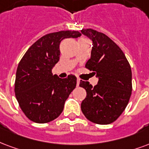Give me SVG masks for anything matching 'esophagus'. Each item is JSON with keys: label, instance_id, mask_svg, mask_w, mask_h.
Wrapping results in <instances>:
<instances>
[{"label": "esophagus", "instance_id": "esophagus-1", "mask_svg": "<svg viewBox=\"0 0 149 149\" xmlns=\"http://www.w3.org/2000/svg\"><path fill=\"white\" fill-rule=\"evenodd\" d=\"M80 79H79V78H77V87H79V84H80Z\"/></svg>", "mask_w": 149, "mask_h": 149}]
</instances>
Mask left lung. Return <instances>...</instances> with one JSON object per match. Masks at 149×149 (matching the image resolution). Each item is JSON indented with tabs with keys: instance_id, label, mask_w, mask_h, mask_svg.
<instances>
[{
	"instance_id": "1",
	"label": "left lung",
	"mask_w": 149,
	"mask_h": 149,
	"mask_svg": "<svg viewBox=\"0 0 149 149\" xmlns=\"http://www.w3.org/2000/svg\"><path fill=\"white\" fill-rule=\"evenodd\" d=\"M81 33L92 41L91 58L85 65L94 71L99 81L95 86L80 80L87 95L81 111L91 122L107 125L114 122L126 107L132 93V71L124 53L114 41L93 29Z\"/></svg>"
}]
</instances>
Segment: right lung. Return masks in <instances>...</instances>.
Listing matches in <instances>:
<instances>
[{
    "label": "right lung",
    "mask_w": 149,
    "mask_h": 149,
    "mask_svg": "<svg viewBox=\"0 0 149 149\" xmlns=\"http://www.w3.org/2000/svg\"><path fill=\"white\" fill-rule=\"evenodd\" d=\"M76 31H61L44 35L35 42L17 67L15 94L24 114L36 123L57 118L77 85V77L59 78L52 69L60 58L59 45L64 38H77Z\"/></svg>",
    "instance_id": "1"
}]
</instances>
